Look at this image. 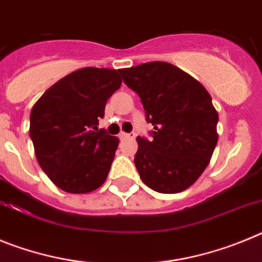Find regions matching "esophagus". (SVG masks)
I'll return each instance as SVG.
<instances>
[{"mask_svg": "<svg viewBox=\"0 0 262 262\" xmlns=\"http://www.w3.org/2000/svg\"><path fill=\"white\" fill-rule=\"evenodd\" d=\"M133 138H135V133H129V134L120 133L119 134L120 140H126V139H133Z\"/></svg>", "mask_w": 262, "mask_h": 262, "instance_id": "esophagus-1", "label": "esophagus"}]
</instances>
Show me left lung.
Returning <instances> with one entry per match:
<instances>
[{
	"label": "left lung",
	"instance_id": "8db88e82",
	"mask_svg": "<svg viewBox=\"0 0 262 262\" xmlns=\"http://www.w3.org/2000/svg\"><path fill=\"white\" fill-rule=\"evenodd\" d=\"M139 96L151 138L138 136L134 163L142 181L155 191L180 193L209 165L217 142V113L201 82L165 61L119 69Z\"/></svg>",
	"mask_w": 262,
	"mask_h": 262
}]
</instances>
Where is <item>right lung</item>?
I'll use <instances>...</instances> for the list:
<instances>
[{
  "label": "right lung",
  "instance_id": "obj_1",
  "mask_svg": "<svg viewBox=\"0 0 262 262\" xmlns=\"http://www.w3.org/2000/svg\"><path fill=\"white\" fill-rule=\"evenodd\" d=\"M118 72L92 67L72 72L32 107L30 138L36 160L61 190L93 191L110 172L119 140L97 126L122 84Z\"/></svg>",
  "mask_w": 262,
  "mask_h": 262
}]
</instances>
